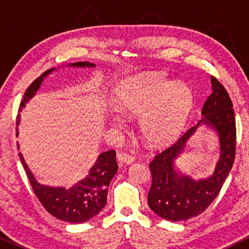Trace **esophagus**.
Masks as SVG:
<instances>
[{
	"label": "esophagus",
	"instance_id": "esophagus-1",
	"mask_svg": "<svg viewBox=\"0 0 249 249\" xmlns=\"http://www.w3.org/2000/svg\"><path fill=\"white\" fill-rule=\"evenodd\" d=\"M117 159H118V161L121 162V164H126V165L132 164V162L134 161L133 157L130 156V154L125 153V152L117 154Z\"/></svg>",
	"mask_w": 249,
	"mask_h": 249
}]
</instances>
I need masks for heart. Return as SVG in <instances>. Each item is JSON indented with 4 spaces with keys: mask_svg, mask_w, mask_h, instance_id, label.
Segmentation results:
<instances>
[{
    "mask_svg": "<svg viewBox=\"0 0 249 249\" xmlns=\"http://www.w3.org/2000/svg\"><path fill=\"white\" fill-rule=\"evenodd\" d=\"M112 103L119 112L139 118V131L146 144L160 147L178 137L192 111L194 96L185 83H174L164 73L128 77L113 90ZM108 124L121 127L122 119L111 116Z\"/></svg>",
    "mask_w": 249,
    "mask_h": 249,
    "instance_id": "heart-1",
    "label": "heart"
}]
</instances>
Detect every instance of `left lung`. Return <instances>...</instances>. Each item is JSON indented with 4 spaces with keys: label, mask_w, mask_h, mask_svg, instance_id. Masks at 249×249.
Returning a JSON list of instances; mask_svg holds the SVG:
<instances>
[{
    "label": "left lung",
    "mask_w": 249,
    "mask_h": 249,
    "mask_svg": "<svg viewBox=\"0 0 249 249\" xmlns=\"http://www.w3.org/2000/svg\"><path fill=\"white\" fill-rule=\"evenodd\" d=\"M212 93L202 107V118L176 144L158 153L150 162L152 186L148 206L160 218L184 221L204 212L218 196L222 184L232 170L235 157V116L226 89L211 76ZM205 126L218 137L219 160L213 173L206 178L194 179L176 167V160L188 150V141L197 128Z\"/></svg>",
    "instance_id": "8db88e82"
}]
</instances>
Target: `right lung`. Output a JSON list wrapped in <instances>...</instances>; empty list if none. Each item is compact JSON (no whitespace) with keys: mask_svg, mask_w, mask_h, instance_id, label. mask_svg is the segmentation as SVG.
<instances>
[{"mask_svg":"<svg viewBox=\"0 0 249 249\" xmlns=\"http://www.w3.org/2000/svg\"><path fill=\"white\" fill-rule=\"evenodd\" d=\"M67 68H89L92 69L96 65L90 62H77L65 65ZM63 68V67H61ZM59 69V68H58ZM57 68L45 71L43 75L35 79L25 91L23 99L19 105V111L25 107L31 98H34L42 87L43 82L51 75ZM21 122V116H17V125ZM16 136H18V128L16 127ZM19 150V145H17ZM25 173L33 186L34 192L38 198L43 207L55 218L72 224H82L96 216L107 205L108 185L118 171L116 161V152L113 150L103 152L97 157V160L89 170L84 179L77 181L69 188L62 186H50L37 181L30 168L28 167L22 153H18Z\"/></svg>","mask_w":249,"mask_h":249,"instance_id":"obj_1","label":"right lung"}]
</instances>
